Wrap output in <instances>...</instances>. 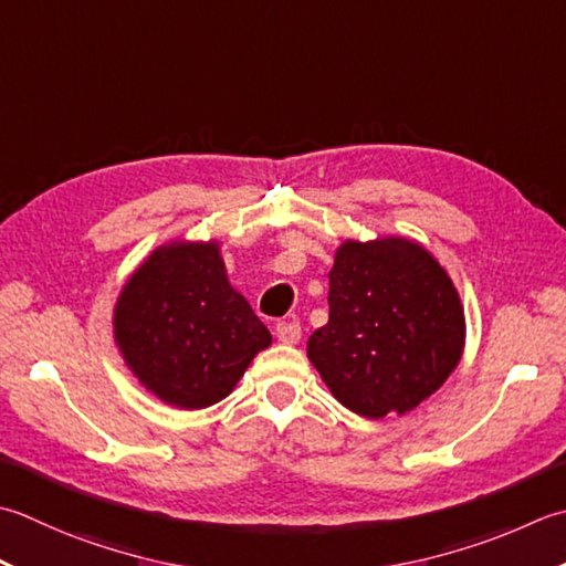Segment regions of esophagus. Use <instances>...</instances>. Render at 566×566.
Returning <instances> with one entry per match:
<instances>
[{
  "mask_svg": "<svg viewBox=\"0 0 566 566\" xmlns=\"http://www.w3.org/2000/svg\"><path fill=\"white\" fill-rule=\"evenodd\" d=\"M274 331H276V338H280L284 346H294V343H298V338H302V326H298L296 321H280Z\"/></svg>",
  "mask_w": 566,
  "mask_h": 566,
  "instance_id": "obj_1",
  "label": "esophagus"
}]
</instances>
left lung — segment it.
<instances>
[{
	"label": "left lung",
	"instance_id": "obj_1",
	"mask_svg": "<svg viewBox=\"0 0 566 566\" xmlns=\"http://www.w3.org/2000/svg\"><path fill=\"white\" fill-rule=\"evenodd\" d=\"M467 318L447 270L407 238L346 240L328 272V324L306 356L336 400L368 419L405 415L457 370Z\"/></svg>",
	"mask_w": 566,
	"mask_h": 566
}]
</instances>
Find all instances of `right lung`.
Returning a JSON list of instances; mask_svg holds the SVG:
<instances>
[{
  "label": "right lung",
  "instance_id": "obj_1",
  "mask_svg": "<svg viewBox=\"0 0 566 566\" xmlns=\"http://www.w3.org/2000/svg\"><path fill=\"white\" fill-rule=\"evenodd\" d=\"M113 326L135 378L181 409L223 400L272 343L248 298L230 286L216 240L154 250L122 286Z\"/></svg>",
  "mask_w": 566,
  "mask_h": 566
}]
</instances>
